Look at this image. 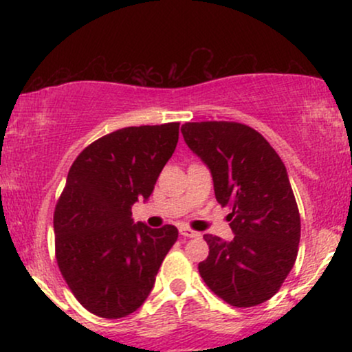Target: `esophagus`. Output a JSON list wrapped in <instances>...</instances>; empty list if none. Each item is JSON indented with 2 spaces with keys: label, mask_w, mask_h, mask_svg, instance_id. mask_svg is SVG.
<instances>
[{
  "label": "esophagus",
  "mask_w": 352,
  "mask_h": 352,
  "mask_svg": "<svg viewBox=\"0 0 352 352\" xmlns=\"http://www.w3.org/2000/svg\"><path fill=\"white\" fill-rule=\"evenodd\" d=\"M180 235H182V236H185V238H199V236H200V233L193 232V230H190V228L182 227V228H180Z\"/></svg>",
  "instance_id": "1"
}]
</instances>
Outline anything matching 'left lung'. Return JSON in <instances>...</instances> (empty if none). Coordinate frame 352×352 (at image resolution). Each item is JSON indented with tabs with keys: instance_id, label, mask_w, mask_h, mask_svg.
Returning a JSON list of instances; mask_svg holds the SVG:
<instances>
[{
	"instance_id": "obj_1",
	"label": "left lung",
	"mask_w": 352,
	"mask_h": 352,
	"mask_svg": "<svg viewBox=\"0 0 352 352\" xmlns=\"http://www.w3.org/2000/svg\"><path fill=\"white\" fill-rule=\"evenodd\" d=\"M185 144L212 173L218 204L230 205L233 240L205 235L200 276L236 308L273 296L292 272L301 221L288 172L260 132L238 122H187Z\"/></svg>"
}]
</instances>
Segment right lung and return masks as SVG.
<instances>
[{
	"label": "right lung",
	"mask_w": 352,
	"mask_h": 352,
	"mask_svg": "<svg viewBox=\"0 0 352 352\" xmlns=\"http://www.w3.org/2000/svg\"><path fill=\"white\" fill-rule=\"evenodd\" d=\"M179 122L124 127L79 153L56 205V258L72 294L100 318H124L151 294L173 225L134 221L179 142Z\"/></svg>",
	"instance_id": "1"
}]
</instances>
